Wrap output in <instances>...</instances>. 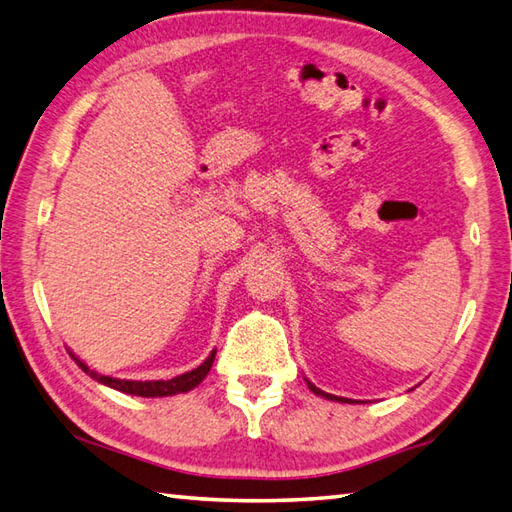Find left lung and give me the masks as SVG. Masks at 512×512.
Returning a JSON list of instances; mask_svg holds the SVG:
<instances>
[{
	"label": "left lung",
	"instance_id": "obj_1",
	"mask_svg": "<svg viewBox=\"0 0 512 512\" xmlns=\"http://www.w3.org/2000/svg\"><path fill=\"white\" fill-rule=\"evenodd\" d=\"M309 384V389L314 391L316 395H320V398H325V400H336V402H349V400H344V398H338V395H331V393H325V391H320L316 384H311V382H307Z\"/></svg>",
	"mask_w": 512,
	"mask_h": 512
}]
</instances>
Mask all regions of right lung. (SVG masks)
Instances as JSON below:
<instances>
[{
	"label": "right lung",
	"mask_w": 512,
	"mask_h": 512,
	"mask_svg": "<svg viewBox=\"0 0 512 512\" xmlns=\"http://www.w3.org/2000/svg\"><path fill=\"white\" fill-rule=\"evenodd\" d=\"M72 356V353H70ZM214 356L216 351H212L210 356H207V360L201 364V367H196L192 371H187L183 375H176V378L172 380H150V382H137V380H117V378H110V375H99L95 371L88 369V364H83L79 358H75V362L79 364V367L90 373L92 378H95L97 382L106 384V387L110 389H117V391H123V393H130V395H141V398H165V395H176V393H187L192 391L194 387H198L205 380V375L210 373L212 364H214Z\"/></svg>",
	"instance_id": "1"
}]
</instances>
